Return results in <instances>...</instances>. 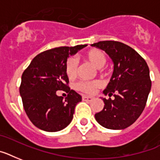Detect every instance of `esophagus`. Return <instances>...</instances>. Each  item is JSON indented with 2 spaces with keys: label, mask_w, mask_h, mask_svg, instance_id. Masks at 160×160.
Segmentation results:
<instances>
[{
  "label": "esophagus",
  "mask_w": 160,
  "mask_h": 160,
  "mask_svg": "<svg viewBox=\"0 0 160 160\" xmlns=\"http://www.w3.org/2000/svg\"><path fill=\"white\" fill-rule=\"evenodd\" d=\"M83 100L84 101H89V102H91L92 100H93V98L92 97H90V96H83L82 97Z\"/></svg>",
  "instance_id": "obj_1"
}]
</instances>
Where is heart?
<instances>
[{
	"label": "heart",
	"instance_id": "heart-1",
	"mask_svg": "<svg viewBox=\"0 0 160 160\" xmlns=\"http://www.w3.org/2000/svg\"><path fill=\"white\" fill-rule=\"evenodd\" d=\"M84 60L85 62H89L96 69H101L104 67L107 63V57L102 51L99 49H91L84 53ZM78 63L76 60L73 58H70L67 59L65 64V72L67 74V77L70 79H73L77 75ZM101 87V84L98 81H93V82H79L76 84V89L81 92L87 93H93L95 92L97 89Z\"/></svg>",
	"mask_w": 160,
	"mask_h": 160
}]
</instances>
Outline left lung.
Returning <instances> with one entry per match:
<instances>
[{"instance_id": "1", "label": "left lung", "mask_w": 160, "mask_h": 160, "mask_svg": "<svg viewBox=\"0 0 160 160\" xmlns=\"http://www.w3.org/2000/svg\"><path fill=\"white\" fill-rule=\"evenodd\" d=\"M91 46L104 51L114 65L110 82L102 92L114 98H102L104 107L95 114L96 121L108 129H125L141 116L147 102L151 89L147 63L122 42L101 41Z\"/></svg>"}]
</instances>
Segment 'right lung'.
<instances>
[{
    "label": "right lung",
    "instance_id": "add662e5",
    "mask_svg": "<svg viewBox=\"0 0 160 160\" xmlns=\"http://www.w3.org/2000/svg\"><path fill=\"white\" fill-rule=\"evenodd\" d=\"M86 46L60 47L42 52L24 71L19 93L27 116L38 128L59 132L72 121L75 108L82 98L68 86L65 64L70 56ZM58 90L68 93L65 101L56 94Z\"/></svg>",
    "mask_w": 160,
    "mask_h": 160
}]
</instances>
